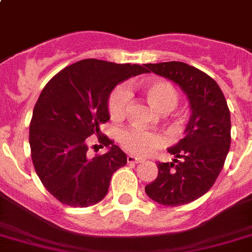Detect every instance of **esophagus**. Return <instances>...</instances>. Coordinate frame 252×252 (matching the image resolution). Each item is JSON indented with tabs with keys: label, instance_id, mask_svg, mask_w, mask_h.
I'll return each mask as SVG.
<instances>
[{
	"label": "esophagus",
	"instance_id": "obj_1",
	"mask_svg": "<svg viewBox=\"0 0 252 252\" xmlns=\"http://www.w3.org/2000/svg\"><path fill=\"white\" fill-rule=\"evenodd\" d=\"M126 160H128V162H134V163H139V162H141V161H143V158H136V156H134V155H128L126 156Z\"/></svg>",
	"mask_w": 252,
	"mask_h": 252
}]
</instances>
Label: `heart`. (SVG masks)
<instances>
[{
    "instance_id": "obj_1",
    "label": "heart",
    "mask_w": 252,
    "mask_h": 252,
    "mask_svg": "<svg viewBox=\"0 0 252 252\" xmlns=\"http://www.w3.org/2000/svg\"><path fill=\"white\" fill-rule=\"evenodd\" d=\"M139 90L151 107L158 112H167L175 108L180 94L171 82L163 80H143L139 82ZM129 94L123 87H118L111 94L108 99V112L112 119H121L126 114ZM119 143L129 153L145 156L161 148L165 143L162 136L155 131L139 128H128L119 134Z\"/></svg>"
}]
</instances>
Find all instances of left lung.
<instances>
[{
    "instance_id": "8db88e82",
    "label": "left lung",
    "mask_w": 252,
    "mask_h": 252,
    "mask_svg": "<svg viewBox=\"0 0 252 252\" xmlns=\"http://www.w3.org/2000/svg\"><path fill=\"white\" fill-rule=\"evenodd\" d=\"M146 72L177 84L187 96L191 117L185 138L168 153L172 162H158V177L145 186L153 201L168 207L191 203L211 189L230 148V112L220 87L201 70L168 61L145 64Z\"/></svg>"
}]
</instances>
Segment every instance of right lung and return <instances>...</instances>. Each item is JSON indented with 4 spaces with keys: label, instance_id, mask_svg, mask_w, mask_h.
I'll return each mask as SVG.
<instances>
[{
    "label": "right lung",
    "instance_id": "1",
    "mask_svg": "<svg viewBox=\"0 0 252 252\" xmlns=\"http://www.w3.org/2000/svg\"><path fill=\"white\" fill-rule=\"evenodd\" d=\"M146 72L141 65L85 59L56 74L41 91L29 126L34 168L44 187L63 204L94 206L106 197L112 175L126 155L99 126L109 121L108 98L118 84ZM97 135L110 150L87 156V138Z\"/></svg>",
    "mask_w": 252,
    "mask_h": 252
}]
</instances>
